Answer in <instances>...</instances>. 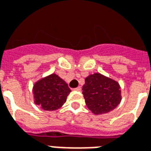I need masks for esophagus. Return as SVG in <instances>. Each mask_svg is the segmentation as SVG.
Here are the masks:
<instances>
[{"instance_id": "esophagus-1", "label": "esophagus", "mask_w": 151, "mask_h": 151, "mask_svg": "<svg viewBox=\"0 0 151 151\" xmlns=\"http://www.w3.org/2000/svg\"><path fill=\"white\" fill-rule=\"evenodd\" d=\"M74 90H77V91H81V87H80V86H78V87H77V88H75Z\"/></svg>"}]
</instances>
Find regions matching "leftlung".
Wrapping results in <instances>:
<instances>
[{
    "label": "left lung",
    "mask_w": 151,
    "mask_h": 151,
    "mask_svg": "<svg viewBox=\"0 0 151 151\" xmlns=\"http://www.w3.org/2000/svg\"><path fill=\"white\" fill-rule=\"evenodd\" d=\"M82 93L87 107L95 114L115 109L122 98L118 82L100 73H93L85 79Z\"/></svg>",
    "instance_id": "left-lung-1"
}]
</instances>
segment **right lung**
<instances>
[{
  "label": "right lung",
  "mask_w": 151,
  "mask_h": 151,
  "mask_svg": "<svg viewBox=\"0 0 151 151\" xmlns=\"http://www.w3.org/2000/svg\"><path fill=\"white\" fill-rule=\"evenodd\" d=\"M35 103L45 110L59 109L70 93L68 85L56 74H51L36 82L33 86Z\"/></svg>",
  "instance_id": "add662e5"
}]
</instances>
